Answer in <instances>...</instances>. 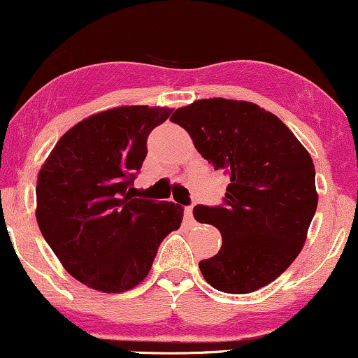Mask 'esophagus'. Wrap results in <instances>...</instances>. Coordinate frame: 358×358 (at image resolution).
Segmentation results:
<instances>
[{
  "mask_svg": "<svg viewBox=\"0 0 358 358\" xmlns=\"http://www.w3.org/2000/svg\"><path fill=\"white\" fill-rule=\"evenodd\" d=\"M185 220H187L188 224H193V208L192 207L185 208Z\"/></svg>",
  "mask_w": 358,
  "mask_h": 358,
  "instance_id": "1",
  "label": "esophagus"
}]
</instances>
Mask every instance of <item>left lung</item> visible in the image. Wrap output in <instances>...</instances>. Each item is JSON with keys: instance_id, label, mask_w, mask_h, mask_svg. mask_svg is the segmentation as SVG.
<instances>
[{"instance_id": "obj_1", "label": "left lung", "mask_w": 358, "mask_h": 358, "mask_svg": "<svg viewBox=\"0 0 358 358\" xmlns=\"http://www.w3.org/2000/svg\"><path fill=\"white\" fill-rule=\"evenodd\" d=\"M190 134L231 183L225 207L196 205L193 217L222 234L215 256L199 262L205 281L231 294L252 293L289 268L305 245L318 205L315 165L278 116L248 101L213 97L170 119Z\"/></svg>"}]
</instances>
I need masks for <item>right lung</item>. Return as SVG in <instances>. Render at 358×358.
Returning <instances> with one entry per match:
<instances>
[{
	"label": "right lung",
	"mask_w": 358,
	"mask_h": 358,
	"mask_svg": "<svg viewBox=\"0 0 358 358\" xmlns=\"http://www.w3.org/2000/svg\"><path fill=\"white\" fill-rule=\"evenodd\" d=\"M170 108L119 106L72 126L36 180V222L65 271L102 293H124L150 273L159 244L178 231L183 208L133 199L127 187L146 139Z\"/></svg>",
	"instance_id": "right-lung-1"
}]
</instances>
